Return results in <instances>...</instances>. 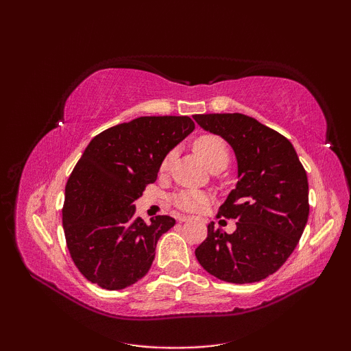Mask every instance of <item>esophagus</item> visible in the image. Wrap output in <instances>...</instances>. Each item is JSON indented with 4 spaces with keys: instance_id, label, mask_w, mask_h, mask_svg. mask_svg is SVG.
I'll return each mask as SVG.
<instances>
[{
    "instance_id": "1",
    "label": "esophagus",
    "mask_w": 351,
    "mask_h": 351,
    "mask_svg": "<svg viewBox=\"0 0 351 351\" xmlns=\"http://www.w3.org/2000/svg\"><path fill=\"white\" fill-rule=\"evenodd\" d=\"M190 220V217H187V215H180V217H178V221H189Z\"/></svg>"
}]
</instances>
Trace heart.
<instances>
[{"instance_id": "1", "label": "heart", "mask_w": 351, "mask_h": 351, "mask_svg": "<svg viewBox=\"0 0 351 351\" xmlns=\"http://www.w3.org/2000/svg\"><path fill=\"white\" fill-rule=\"evenodd\" d=\"M195 149L196 152L200 155L206 166L210 169H214L217 166L225 167L229 161V149L225 143V140L219 136H214V134H205V136H200L195 141ZM171 158H173V152H169L164 156L161 161V170H167ZM171 204L180 208L184 211H197L200 206H202L208 197L200 191L195 190H180L176 191L173 196H171Z\"/></svg>"}]
</instances>
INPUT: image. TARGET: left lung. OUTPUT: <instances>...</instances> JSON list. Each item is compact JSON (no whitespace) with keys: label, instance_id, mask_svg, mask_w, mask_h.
Segmentation results:
<instances>
[{"label":"left lung","instance_id":"8db88e82","mask_svg":"<svg viewBox=\"0 0 351 351\" xmlns=\"http://www.w3.org/2000/svg\"><path fill=\"white\" fill-rule=\"evenodd\" d=\"M193 119L225 138L238 161L237 187L217 214L237 220L235 232H223L211 221L196 258L220 280H263L289 258L308 223L306 170L291 141L256 119L241 113L195 114Z\"/></svg>","mask_w":351,"mask_h":351}]
</instances>
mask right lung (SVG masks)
<instances>
[{
    "instance_id": "1",
    "label": "right lung",
    "mask_w": 351,
    "mask_h": 351,
    "mask_svg": "<svg viewBox=\"0 0 351 351\" xmlns=\"http://www.w3.org/2000/svg\"><path fill=\"white\" fill-rule=\"evenodd\" d=\"M195 130L189 116H143L102 131L66 184L63 229L73 264L104 289H123L149 271L160 237L175 225H146L134 200L156 181L164 156Z\"/></svg>"
}]
</instances>
